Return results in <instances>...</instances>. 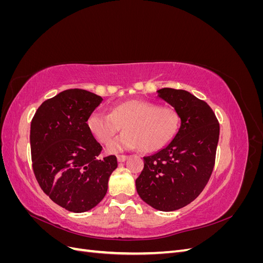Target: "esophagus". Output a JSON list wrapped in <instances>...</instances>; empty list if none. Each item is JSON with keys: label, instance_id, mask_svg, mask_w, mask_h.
Masks as SVG:
<instances>
[{"label": "esophagus", "instance_id": "esophagus-1", "mask_svg": "<svg viewBox=\"0 0 263 263\" xmlns=\"http://www.w3.org/2000/svg\"><path fill=\"white\" fill-rule=\"evenodd\" d=\"M126 159H127V156H125V155H118L117 156V161L118 162H124Z\"/></svg>", "mask_w": 263, "mask_h": 263}]
</instances>
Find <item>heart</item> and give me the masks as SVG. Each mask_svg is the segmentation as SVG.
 Returning a JSON list of instances; mask_svg holds the SVG:
<instances>
[{
  "instance_id": "b5f03b06",
  "label": "heart",
  "mask_w": 263,
  "mask_h": 263,
  "mask_svg": "<svg viewBox=\"0 0 263 263\" xmlns=\"http://www.w3.org/2000/svg\"><path fill=\"white\" fill-rule=\"evenodd\" d=\"M180 123L176 108L139 100L123 102L114 106L109 114L94 112L87 118L91 134L104 145L123 126L125 132L107 147L110 154L138 147L144 153H154L174 138Z\"/></svg>"
}]
</instances>
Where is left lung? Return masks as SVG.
Instances as JSON below:
<instances>
[{
    "label": "left lung",
    "instance_id": "left-lung-1",
    "mask_svg": "<svg viewBox=\"0 0 263 263\" xmlns=\"http://www.w3.org/2000/svg\"><path fill=\"white\" fill-rule=\"evenodd\" d=\"M158 97L176 108L181 126L158 153L144 157L137 193L151 208L171 212L201 194L214 169L219 124L208 103L184 90L163 87Z\"/></svg>",
    "mask_w": 263,
    "mask_h": 263
}]
</instances>
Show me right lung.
Returning a JSON list of instances; mask_svg holds the SVG:
<instances>
[{
	"mask_svg": "<svg viewBox=\"0 0 263 263\" xmlns=\"http://www.w3.org/2000/svg\"><path fill=\"white\" fill-rule=\"evenodd\" d=\"M103 99L81 89L62 91L38 107L30 124L33 170L51 201L69 212L95 208L117 168L115 156L100 159L102 146L87 118Z\"/></svg>",
	"mask_w": 263,
	"mask_h": 263,
	"instance_id": "obj_1",
	"label": "right lung"
}]
</instances>
